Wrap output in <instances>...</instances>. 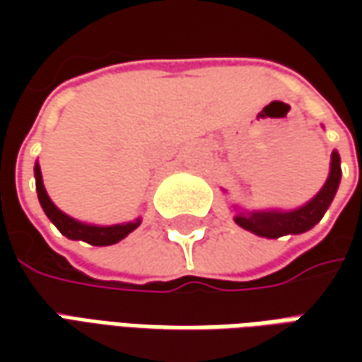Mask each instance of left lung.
<instances>
[{
    "label": "left lung",
    "mask_w": 362,
    "mask_h": 362,
    "mask_svg": "<svg viewBox=\"0 0 362 362\" xmlns=\"http://www.w3.org/2000/svg\"><path fill=\"white\" fill-rule=\"evenodd\" d=\"M341 157L334 151L330 157V173H328L325 187L320 189L306 205L292 211H278V209H268V211H242L233 217V221L262 238H282V235H298L304 231L313 230L314 226L322 219L327 214L328 205L332 203L337 189L341 183Z\"/></svg>",
    "instance_id": "1"
}]
</instances>
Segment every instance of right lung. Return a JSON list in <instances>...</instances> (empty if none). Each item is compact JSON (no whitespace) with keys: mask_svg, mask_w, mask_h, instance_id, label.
Listing matches in <instances>:
<instances>
[{"mask_svg":"<svg viewBox=\"0 0 362 362\" xmlns=\"http://www.w3.org/2000/svg\"><path fill=\"white\" fill-rule=\"evenodd\" d=\"M34 177L37 199H40V205H42L44 214L49 217V221L68 240H82V242L90 243V245H112V243L124 240L131 231H134L141 226V219H134V221H129V223H117V226H90V223H82V221H78L74 217L66 216L64 211H60L52 203L48 193H46V187H44L42 171H40L37 163H35L34 167Z\"/></svg>","mask_w":362,"mask_h":362,"instance_id":"obj_1","label":"right lung"}]
</instances>
